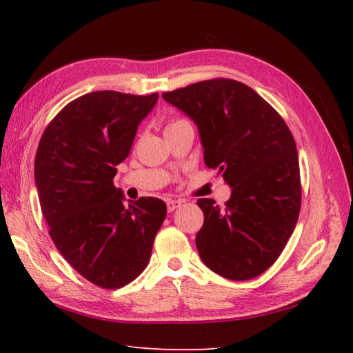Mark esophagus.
I'll return each instance as SVG.
<instances>
[{
  "label": "esophagus",
  "instance_id": "1",
  "mask_svg": "<svg viewBox=\"0 0 353 353\" xmlns=\"http://www.w3.org/2000/svg\"><path fill=\"white\" fill-rule=\"evenodd\" d=\"M182 206V200H167V209L168 212L176 211L177 208Z\"/></svg>",
  "mask_w": 353,
  "mask_h": 353
}]
</instances>
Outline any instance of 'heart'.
Instances as JSON below:
<instances>
[{
	"label": "heart",
	"instance_id": "heart-1",
	"mask_svg": "<svg viewBox=\"0 0 353 353\" xmlns=\"http://www.w3.org/2000/svg\"><path fill=\"white\" fill-rule=\"evenodd\" d=\"M183 124H190L188 121H185V119H172V121H170L167 124V127H165V130H170V129H174V127H179V125H183Z\"/></svg>",
	"mask_w": 353,
	"mask_h": 353
}]
</instances>
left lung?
<instances>
[{
  "label": "left lung",
  "instance_id": "8db88e82",
  "mask_svg": "<svg viewBox=\"0 0 353 353\" xmlns=\"http://www.w3.org/2000/svg\"><path fill=\"white\" fill-rule=\"evenodd\" d=\"M197 124L208 168L232 188L224 208L199 199L205 223L196 236L201 261L226 279L247 281L274 264L301 212L294 138L252 88L212 79L163 92Z\"/></svg>",
  "mask_w": 353,
  "mask_h": 353
}]
</instances>
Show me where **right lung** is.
Wrapping results in <instances>:
<instances>
[{"instance_id":"1","label":"right lung","mask_w":353,"mask_h":353,"mask_svg":"<svg viewBox=\"0 0 353 353\" xmlns=\"http://www.w3.org/2000/svg\"><path fill=\"white\" fill-rule=\"evenodd\" d=\"M159 99L117 91L72 100L47 125L34 159L43 219L57 250L97 287L121 288L144 272L167 215L154 197L123 203L117 165Z\"/></svg>"}]
</instances>
